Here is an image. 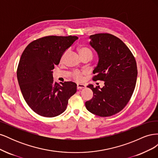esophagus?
<instances>
[{
	"label": "esophagus",
	"mask_w": 158,
	"mask_h": 158,
	"mask_svg": "<svg viewBox=\"0 0 158 158\" xmlns=\"http://www.w3.org/2000/svg\"><path fill=\"white\" fill-rule=\"evenodd\" d=\"M85 87V85L83 84H77V89H81L82 88H84Z\"/></svg>",
	"instance_id": "obj_1"
}]
</instances>
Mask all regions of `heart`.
I'll return each mask as SVG.
<instances>
[{
	"label": "heart",
	"instance_id": "b5f03b06",
	"mask_svg": "<svg viewBox=\"0 0 158 158\" xmlns=\"http://www.w3.org/2000/svg\"><path fill=\"white\" fill-rule=\"evenodd\" d=\"M79 52L81 55V57L89 56L91 58H92L93 56L92 52L91 51L90 49L87 48V47H81V48L79 49ZM64 55L65 54H64L63 57H62V59H63ZM84 74V73H82V72L80 71L74 70V72H73V73H72V78H73L74 80L77 81V82H80V81L82 80Z\"/></svg>",
	"mask_w": 158,
	"mask_h": 158
}]
</instances>
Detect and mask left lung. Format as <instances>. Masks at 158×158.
Listing matches in <instances>:
<instances>
[{"label":"left lung","mask_w":158,"mask_h":158,"mask_svg":"<svg viewBox=\"0 0 158 158\" xmlns=\"http://www.w3.org/2000/svg\"><path fill=\"white\" fill-rule=\"evenodd\" d=\"M89 39V45L99 57L93 80L103 81L104 86L88 85L94 95L85 103V107L98 116L110 117L121 111L131 99L136 82V62L128 47L116 36L97 33Z\"/></svg>","instance_id":"1"}]
</instances>
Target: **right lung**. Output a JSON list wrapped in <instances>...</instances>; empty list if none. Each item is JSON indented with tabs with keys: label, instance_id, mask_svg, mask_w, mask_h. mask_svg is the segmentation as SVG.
<instances>
[{
	"label": "right lung",
	"instance_id": "1",
	"mask_svg": "<svg viewBox=\"0 0 158 158\" xmlns=\"http://www.w3.org/2000/svg\"><path fill=\"white\" fill-rule=\"evenodd\" d=\"M78 39L72 35L46 36L31 42L22 52L17 69L18 84L27 104L41 116L54 117L63 113L76 92L74 82H55L52 70Z\"/></svg>",
	"mask_w": 158,
	"mask_h": 158
}]
</instances>
